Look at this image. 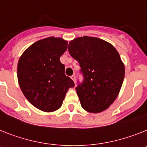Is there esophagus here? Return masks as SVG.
Returning <instances> with one entry per match:
<instances>
[{"mask_svg": "<svg viewBox=\"0 0 147 147\" xmlns=\"http://www.w3.org/2000/svg\"><path fill=\"white\" fill-rule=\"evenodd\" d=\"M71 78H72V81L75 83V75H72V76H71Z\"/></svg>", "mask_w": 147, "mask_h": 147, "instance_id": "1", "label": "esophagus"}]
</instances>
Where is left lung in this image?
Wrapping results in <instances>:
<instances>
[{
    "label": "left lung",
    "mask_w": 147,
    "mask_h": 147,
    "mask_svg": "<svg viewBox=\"0 0 147 147\" xmlns=\"http://www.w3.org/2000/svg\"><path fill=\"white\" fill-rule=\"evenodd\" d=\"M68 50L84 75L75 88L81 107L91 113L103 112L117 98L123 84L125 68L119 53L111 43L88 36L71 40Z\"/></svg>",
    "instance_id": "left-lung-1"
}]
</instances>
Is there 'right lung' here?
Masks as SVG:
<instances>
[{
    "mask_svg": "<svg viewBox=\"0 0 147 147\" xmlns=\"http://www.w3.org/2000/svg\"><path fill=\"white\" fill-rule=\"evenodd\" d=\"M67 46L68 42L61 38L49 37L28 47L18 61L20 89L30 104L43 112L59 109L68 89L75 86L60 61Z\"/></svg>",
    "mask_w": 147,
    "mask_h": 147,
    "instance_id": "1",
    "label": "right lung"
}]
</instances>
